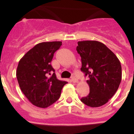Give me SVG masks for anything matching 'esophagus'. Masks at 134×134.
<instances>
[{"label": "esophagus", "mask_w": 134, "mask_h": 134, "mask_svg": "<svg viewBox=\"0 0 134 134\" xmlns=\"http://www.w3.org/2000/svg\"><path fill=\"white\" fill-rule=\"evenodd\" d=\"M71 80H72V81L74 83H76V82H79L78 79H76V78L74 76H72V78H71Z\"/></svg>", "instance_id": "esophagus-1"}]
</instances>
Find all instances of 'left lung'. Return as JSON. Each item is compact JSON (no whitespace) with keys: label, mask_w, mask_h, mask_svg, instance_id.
Returning <instances> with one entry per match:
<instances>
[{"label":"left lung","mask_w":134,"mask_h":134,"mask_svg":"<svg viewBox=\"0 0 134 134\" xmlns=\"http://www.w3.org/2000/svg\"><path fill=\"white\" fill-rule=\"evenodd\" d=\"M82 72L88 76V96L80 100L91 107L105 105L118 91L121 80V66L118 57L107 46L97 41L78 42Z\"/></svg>","instance_id":"left-lung-1"}]
</instances>
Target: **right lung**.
<instances>
[{"label": "right lung", "mask_w": 134, "mask_h": 134, "mask_svg": "<svg viewBox=\"0 0 134 134\" xmlns=\"http://www.w3.org/2000/svg\"><path fill=\"white\" fill-rule=\"evenodd\" d=\"M61 46V41L40 43L19 62L16 76L20 88L37 107L46 108L52 105L60 98L62 89L67 83L57 79L51 65L54 54Z\"/></svg>", "instance_id": "right-lung-1"}]
</instances>
